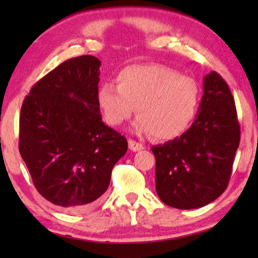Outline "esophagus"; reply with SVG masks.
<instances>
[{
	"label": "esophagus",
	"mask_w": 258,
	"mask_h": 258,
	"mask_svg": "<svg viewBox=\"0 0 258 258\" xmlns=\"http://www.w3.org/2000/svg\"><path fill=\"white\" fill-rule=\"evenodd\" d=\"M129 148H130V150H133V151H140V150L144 149V146L142 143L136 142V141L129 140Z\"/></svg>",
	"instance_id": "34e87169"
}]
</instances>
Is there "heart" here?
<instances>
[{
	"mask_svg": "<svg viewBox=\"0 0 258 258\" xmlns=\"http://www.w3.org/2000/svg\"><path fill=\"white\" fill-rule=\"evenodd\" d=\"M117 86L104 83L97 102L108 123L121 125L137 112L134 130L171 140L182 135L197 114L201 89L195 79L158 63L128 66L117 74Z\"/></svg>",
	"mask_w": 258,
	"mask_h": 258,
	"instance_id": "b5f03b06",
	"label": "heart"
}]
</instances>
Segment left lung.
<instances>
[{"mask_svg":"<svg viewBox=\"0 0 258 258\" xmlns=\"http://www.w3.org/2000/svg\"><path fill=\"white\" fill-rule=\"evenodd\" d=\"M203 96L190 128L151 148L156 191L163 203L196 209L221 196L230 179L241 129L234 96L220 74L204 77Z\"/></svg>","mask_w":258,"mask_h":258,"instance_id":"8db88e82","label":"left lung"}]
</instances>
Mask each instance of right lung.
Segmentation results:
<instances>
[{
    "instance_id": "right-lung-1",
    "label": "right lung",
    "mask_w": 258,
    "mask_h": 258,
    "mask_svg": "<svg viewBox=\"0 0 258 258\" xmlns=\"http://www.w3.org/2000/svg\"><path fill=\"white\" fill-rule=\"evenodd\" d=\"M100 66L91 55L64 61L34 84L21 108V156L37 191L66 210L93 206L128 149L102 121Z\"/></svg>"
}]
</instances>
